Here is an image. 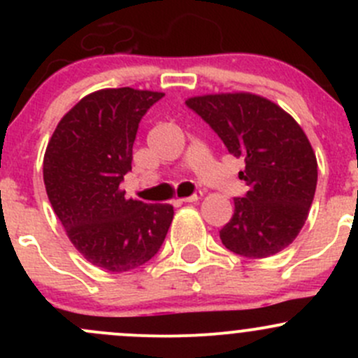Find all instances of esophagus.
Wrapping results in <instances>:
<instances>
[{
    "label": "esophagus",
    "mask_w": 358,
    "mask_h": 358,
    "mask_svg": "<svg viewBox=\"0 0 358 358\" xmlns=\"http://www.w3.org/2000/svg\"><path fill=\"white\" fill-rule=\"evenodd\" d=\"M202 197V192H196L189 197H183V199H178L180 202H197Z\"/></svg>",
    "instance_id": "1"
}]
</instances>
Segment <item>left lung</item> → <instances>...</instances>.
Masks as SVG:
<instances>
[{
	"mask_svg": "<svg viewBox=\"0 0 358 358\" xmlns=\"http://www.w3.org/2000/svg\"><path fill=\"white\" fill-rule=\"evenodd\" d=\"M246 162L239 178L249 187L234 199V216L220 230L223 246L246 258H268L298 237L317 187V157L301 126L265 96L216 93L187 100Z\"/></svg>",
	"mask_w": 358,
	"mask_h": 358,
	"instance_id": "1",
	"label": "left lung"
}]
</instances>
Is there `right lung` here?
<instances>
[{"label": "right lung", "instance_id": "right-lung-1", "mask_svg": "<svg viewBox=\"0 0 358 358\" xmlns=\"http://www.w3.org/2000/svg\"><path fill=\"white\" fill-rule=\"evenodd\" d=\"M161 92L106 88L79 100L60 119L43 159L55 215L92 265L121 273L149 262L173 222L171 204L126 199L119 183L131 171L133 143Z\"/></svg>", "mask_w": 358, "mask_h": 358}]
</instances>
